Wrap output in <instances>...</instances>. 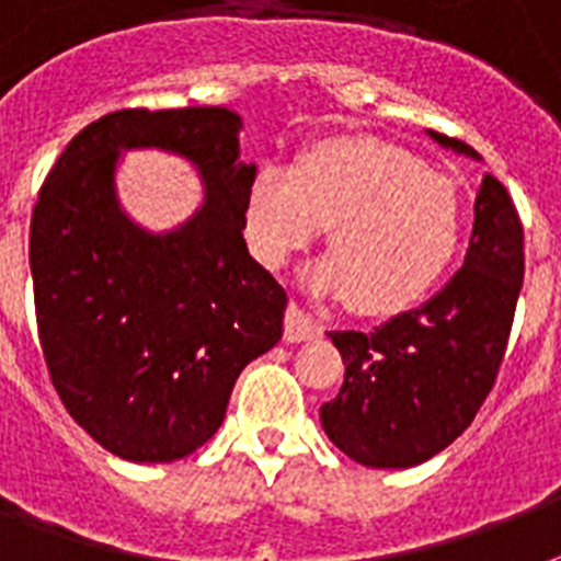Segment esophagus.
Wrapping results in <instances>:
<instances>
[{
  "label": "esophagus",
  "mask_w": 561,
  "mask_h": 561,
  "mask_svg": "<svg viewBox=\"0 0 561 561\" xmlns=\"http://www.w3.org/2000/svg\"><path fill=\"white\" fill-rule=\"evenodd\" d=\"M323 334V325L317 323L314 317L306 314L297 302H290L288 314H285V341L288 343H302V341H314Z\"/></svg>",
  "instance_id": "1"
}]
</instances>
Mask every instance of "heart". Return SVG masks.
Returning <instances> with one entry per match:
<instances>
[{"label": "heart", "instance_id": "b5f03b06", "mask_svg": "<svg viewBox=\"0 0 561 561\" xmlns=\"http://www.w3.org/2000/svg\"><path fill=\"white\" fill-rule=\"evenodd\" d=\"M325 224L332 253L317 264V290L352 294L369 314H396L451 271L466 238V206L445 174L373 136L320 139L290 169H255L241 203V232L255 262L276 271Z\"/></svg>", "mask_w": 561, "mask_h": 561}]
</instances>
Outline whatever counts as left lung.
I'll return each instance as SVG.
<instances>
[{"label": "left lung", "mask_w": 561, "mask_h": 561, "mask_svg": "<svg viewBox=\"0 0 561 561\" xmlns=\"http://www.w3.org/2000/svg\"><path fill=\"white\" fill-rule=\"evenodd\" d=\"M431 136L480 160L460 139ZM522 279V218L504 183L483 174L469 253L451 282L375 332H332L346 378L320 408L329 439L373 469H408L448 448L495 383Z\"/></svg>", "instance_id": "1"}]
</instances>
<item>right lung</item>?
<instances>
[{"label": "right lung", "instance_id": "1", "mask_svg": "<svg viewBox=\"0 0 561 561\" xmlns=\"http://www.w3.org/2000/svg\"><path fill=\"white\" fill-rule=\"evenodd\" d=\"M224 107H125L66 145L31 215V276L48 375L69 416L122 460L171 462L218 431L236 378L282 337L288 294L241 236L255 165ZM153 144L202 165L207 201L151 237L112 194L118 147Z\"/></svg>", "mask_w": 561, "mask_h": 561}]
</instances>
